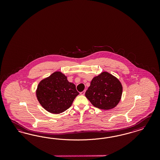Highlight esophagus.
<instances>
[{
    "mask_svg": "<svg viewBox=\"0 0 160 160\" xmlns=\"http://www.w3.org/2000/svg\"><path fill=\"white\" fill-rule=\"evenodd\" d=\"M85 92H86V90H84V91H82V92H80V94L81 95H84V94H85Z\"/></svg>",
    "mask_w": 160,
    "mask_h": 160,
    "instance_id": "obj_1",
    "label": "esophagus"
}]
</instances>
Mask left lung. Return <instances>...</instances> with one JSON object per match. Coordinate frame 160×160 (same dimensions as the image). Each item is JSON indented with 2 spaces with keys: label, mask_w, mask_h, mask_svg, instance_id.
<instances>
[{
  "label": "left lung",
  "mask_w": 160,
  "mask_h": 160,
  "mask_svg": "<svg viewBox=\"0 0 160 160\" xmlns=\"http://www.w3.org/2000/svg\"><path fill=\"white\" fill-rule=\"evenodd\" d=\"M122 87L120 81L107 72L92 78L86 97L98 108L109 110L115 107L121 99Z\"/></svg>",
  "instance_id": "8db88e82"
}]
</instances>
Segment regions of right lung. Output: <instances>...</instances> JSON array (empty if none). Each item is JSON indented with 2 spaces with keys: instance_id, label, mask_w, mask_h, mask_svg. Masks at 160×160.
Here are the masks:
<instances>
[{
  "instance_id": "right-lung-1",
  "label": "right lung",
  "mask_w": 160,
  "mask_h": 160,
  "mask_svg": "<svg viewBox=\"0 0 160 160\" xmlns=\"http://www.w3.org/2000/svg\"><path fill=\"white\" fill-rule=\"evenodd\" d=\"M78 94L76 86L68 82L67 77L59 72L42 80L36 91L40 104L53 114H60L68 110Z\"/></svg>"
}]
</instances>
